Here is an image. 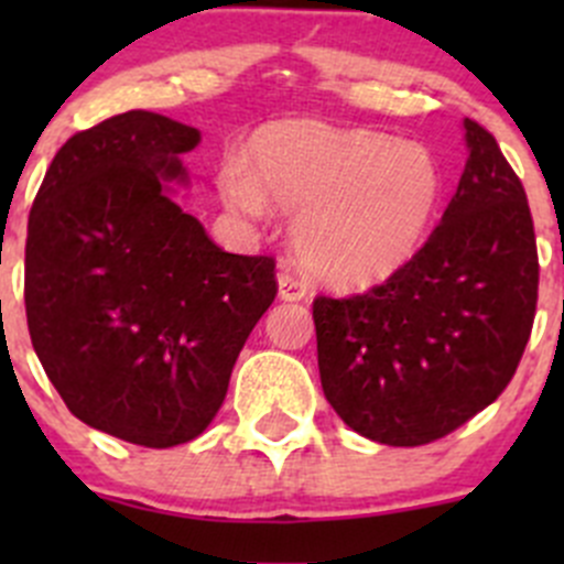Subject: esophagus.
<instances>
[{
	"instance_id": "obj_1",
	"label": "esophagus",
	"mask_w": 564,
	"mask_h": 564,
	"mask_svg": "<svg viewBox=\"0 0 564 564\" xmlns=\"http://www.w3.org/2000/svg\"><path fill=\"white\" fill-rule=\"evenodd\" d=\"M308 294V283L303 278L294 275L292 270H281L278 272V297L289 300V303H297Z\"/></svg>"
}]
</instances>
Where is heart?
<instances>
[{
  "instance_id": "heart-1",
  "label": "heart",
  "mask_w": 564,
  "mask_h": 564,
  "mask_svg": "<svg viewBox=\"0 0 564 564\" xmlns=\"http://www.w3.org/2000/svg\"><path fill=\"white\" fill-rule=\"evenodd\" d=\"M248 152L253 174L226 163L220 196L248 218L270 213L267 196L300 213V261L335 289L373 286L409 264L442 196L440 166L425 147L368 130L270 124Z\"/></svg>"
}]
</instances>
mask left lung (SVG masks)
Listing matches in <instances>:
<instances>
[{"mask_svg": "<svg viewBox=\"0 0 564 564\" xmlns=\"http://www.w3.org/2000/svg\"><path fill=\"white\" fill-rule=\"evenodd\" d=\"M464 130L458 191L412 261L362 294L314 300L324 398L382 445H429L482 412L532 333L540 264L524 185L482 124Z\"/></svg>", "mask_w": 564, "mask_h": 564, "instance_id": "obj_1", "label": "left lung"}]
</instances>
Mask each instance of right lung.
Listing matches in <instances>:
<instances>
[{
  "label": "right lung",
  "mask_w": 564,
  "mask_h": 564,
  "mask_svg": "<svg viewBox=\"0 0 564 564\" xmlns=\"http://www.w3.org/2000/svg\"><path fill=\"white\" fill-rule=\"evenodd\" d=\"M198 130L128 111L62 144L26 229L24 303L45 377L82 423L141 447L213 423L250 329L278 294L272 256L226 253L166 193Z\"/></svg>",
  "instance_id": "right-lung-1"
}]
</instances>
